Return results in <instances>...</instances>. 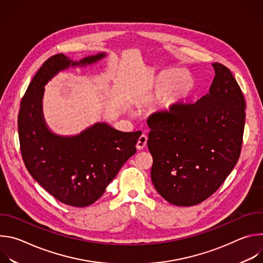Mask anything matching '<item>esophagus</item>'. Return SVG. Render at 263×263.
<instances>
[{
	"mask_svg": "<svg viewBox=\"0 0 263 263\" xmlns=\"http://www.w3.org/2000/svg\"><path fill=\"white\" fill-rule=\"evenodd\" d=\"M146 140H147V137L145 134H141L137 140V143H136V148L137 149H142L145 145H146Z\"/></svg>",
	"mask_w": 263,
	"mask_h": 263,
	"instance_id": "obj_1",
	"label": "esophagus"
}]
</instances>
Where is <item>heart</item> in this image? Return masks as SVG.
<instances>
[{"label":"heart","instance_id":"obj_1","mask_svg":"<svg viewBox=\"0 0 263 263\" xmlns=\"http://www.w3.org/2000/svg\"><path fill=\"white\" fill-rule=\"evenodd\" d=\"M194 87V80L190 73L168 69L162 71L141 97L142 103H151L163 97L164 106L171 108L184 100Z\"/></svg>","mask_w":263,"mask_h":263}]
</instances>
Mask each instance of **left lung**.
<instances>
[{"label": "left lung", "mask_w": 263, "mask_h": 263, "mask_svg": "<svg viewBox=\"0 0 263 263\" xmlns=\"http://www.w3.org/2000/svg\"><path fill=\"white\" fill-rule=\"evenodd\" d=\"M212 66L215 76L206 96L147 119L152 182L158 194L176 206H194L208 199L240 155L245 98L228 67L217 62Z\"/></svg>", "instance_id": "8db88e82"}]
</instances>
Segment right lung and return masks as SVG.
Wrapping results in <instances>:
<instances>
[{
    "label": "right lung",
    "instance_id": "1",
    "mask_svg": "<svg viewBox=\"0 0 263 263\" xmlns=\"http://www.w3.org/2000/svg\"><path fill=\"white\" fill-rule=\"evenodd\" d=\"M106 56L100 53L80 61L63 54L49 58L30 82L18 114L21 152L30 175L59 202L86 207L105 193L124 163L136 153L140 132H121L96 123L74 136H60L47 126L43 115L45 85L69 66H84Z\"/></svg>",
    "mask_w": 263,
    "mask_h": 263
}]
</instances>
